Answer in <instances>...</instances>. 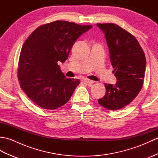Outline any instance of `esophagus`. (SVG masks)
Here are the masks:
<instances>
[{
    "label": "esophagus",
    "mask_w": 158,
    "mask_h": 158,
    "mask_svg": "<svg viewBox=\"0 0 158 158\" xmlns=\"http://www.w3.org/2000/svg\"><path fill=\"white\" fill-rule=\"evenodd\" d=\"M83 81L87 83L88 84H92V83H94V81H92V80H90V79H83Z\"/></svg>",
    "instance_id": "1"
}]
</instances>
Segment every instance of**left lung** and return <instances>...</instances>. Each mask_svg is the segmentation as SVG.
Masks as SVG:
<instances>
[{
	"mask_svg": "<svg viewBox=\"0 0 158 158\" xmlns=\"http://www.w3.org/2000/svg\"><path fill=\"white\" fill-rule=\"evenodd\" d=\"M104 32L117 82L105 83V96L98 100L108 110H119L135 99L143 84L145 53L136 39L115 23H97Z\"/></svg>",
	"mask_w": 158,
	"mask_h": 158,
	"instance_id": "left-lung-1",
	"label": "left lung"
}]
</instances>
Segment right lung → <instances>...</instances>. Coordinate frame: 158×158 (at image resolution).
Masks as SVG:
<instances>
[{
  "mask_svg": "<svg viewBox=\"0 0 158 158\" xmlns=\"http://www.w3.org/2000/svg\"><path fill=\"white\" fill-rule=\"evenodd\" d=\"M92 27L60 20L39 26L26 39L20 53L18 78L36 105L54 110L69 101L80 81L66 78L58 62L68 59L74 43Z\"/></svg>",
  "mask_w": 158,
  "mask_h": 158,
  "instance_id": "add662e5",
  "label": "right lung"
}]
</instances>
